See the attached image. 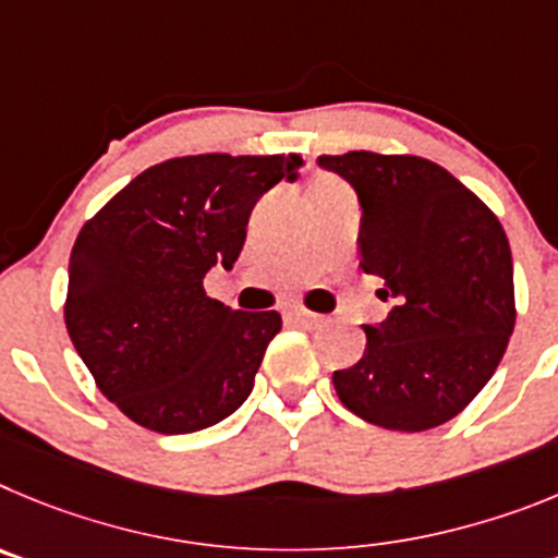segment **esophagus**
<instances>
[{
	"mask_svg": "<svg viewBox=\"0 0 558 558\" xmlns=\"http://www.w3.org/2000/svg\"><path fill=\"white\" fill-rule=\"evenodd\" d=\"M289 316H291V319H294V323L308 325V328H314V325L323 323V316L314 314V311H305V308H291Z\"/></svg>",
	"mask_w": 558,
	"mask_h": 558,
	"instance_id": "1",
	"label": "esophagus"
}]
</instances>
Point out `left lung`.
<instances>
[{
  "mask_svg": "<svg viewBox=\"0 0 558 558\" xmlns=\"http://www.w3.org/2000/svg\"><path fill=\"white\" fill-rule=\"evenodd\" d=\"M361 203V269L395 308L364 325L359 364L336 395L389 430H428L470 405L514 330V269L504 225L464 183L416 155H319Z\"/></svg>",
  "mask_w": 558,
  "mask_h": 558,
  "instance_id": "left-lung-1",
  "label": "left lung"
}]
</instances>
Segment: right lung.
Here are the masks:
<instances>
[{"label": "right lung", "mask_w": 558, "mask_h": 558, "mask_svg": "<svg viewBox=\"0 0 558 558\" xmlns=\"http://www.w3.org/2000/svg\"><path fill=\"white\" fill-rule=\"evenodd\" d=\"M300 155H185L144 169L80 230L63 316L99 391L155 434H194L253 391L278 311L208 298L230 269L255 203L298 180Z\"/></svg>", "instance_id": "add662e5"}]
</instances>
